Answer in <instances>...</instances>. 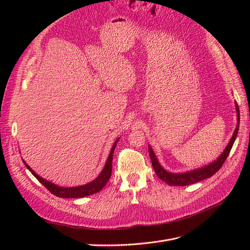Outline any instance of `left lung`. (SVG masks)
I'll use <instances>...</instances> for the list:
<instances>
[{"label": "left lung", "instance_id": "left-lung-1", "mask_svg": "<svg viewBox=\"0 0 250 250\" xmlns=\"http://www.w3.org/2000/svg\"><path fill=\"white\" fill-rule=\"evenodd\" d=\"M236 111H237V116H238V124L237 126L235 128V132L228 144V146L226 147V149L224 150L221 154V156L219 158L211 163L208 164L203 168L200 169H195L192 170V171H188L186 173H170L159 164L158 160H157L156 156L152 150V148L149 146V154H150V158H151V162H152V166L155 170V172L160 179H162L163 181H165L167 185L169 186H174V187H183V186H189L192 185V183L202 181L206 178H208L213 176L218 170L222 167V165L224 164V162L226 161L227 157L232 149L233 144L235 142L236 137H237L238 134V128H239V108H238V104L236 103Z\"/></svg>", "mask_w": 250, "mask_h": 250}]
</instances>
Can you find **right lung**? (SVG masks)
Segmentation results:
<instances>
[{"label": "right lung", "mask_w": 250, "mask_h": 250, "mask_svg": "<svg viewBox=\"0 0 250 250\" xmlns=\"http://www.w3.org/2000/svg\"><path fill=\"white\" fill-rule=\"evenodd\" d=\"M117 139L114 143V145L112 146V149L109 153V156L107 158L106 163H105V166L102 170V172L99 174V176L93 180L92 182L87 183L85 186H81V187H76V188H61L58 187L54 183H51L43 178H42L41 176H38L33 170L29 167L28 164H26V162L23 160V163L25 164V166L29 169V171L37 178V180L42 183V186H44L47 190H49L52 194H55L59 198H63V199H78V198H83V196H87L90 194H94L98 191H100L105 185H106L107 181L109 180L110 176H111V171H112V158H113V151L115 149L116 143L118 142Z\"/></svg>", "instance_id": "add662e5"}]
</instances>
